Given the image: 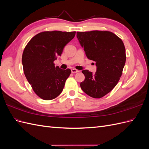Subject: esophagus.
<instances>
[{"instance_id": "obj_1", "label": "esophagus", "mask_w": 149, "mask_h": 149, "mask_svg": "<svg viewBox=\"0 0 149 149\" xmlns=\"http://www.w3.org/2000/svg\"><path fill=\"white\" fill-rule=\"evenodd\" d=\"M78 72H79V71H78V70L74 69V68H73V69H71V73H78Z\"/></svg>"}]
</instances>
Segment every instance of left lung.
<instances>
[{
    "label": "left lung",
    "mask_w": 149,
    "mask_h": 149,
    "mask_svg": "<svg viewBox=\"0 0 149 149\" xmlns=\"http://www.w3.org/2000/svg\"><path fill=\"white\" fill-rule=\"evenodd\" d=\"M77 38L88 59L96 61L95 73L83 70L81 88L88 96L101 98L111 91L123 74L126 55L123 42L109 31L77 32Z\"/></svg>",
    "instance_id": "left-lung-1"
}]
</instances>
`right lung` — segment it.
Instances as JSON below:
<instances>
[{
  "label": "right lung",
  "mask_w": 149,
  "mask_h": 149,
  "mask_svg": "<svg viewBox=\"0 0 149 149\" xmlns=\"http://www.w3.org/2000/svg\"><path fill=\"white\" fill-rule=\"evenodd\" d=\"M75 34L76 31H43L26 45L22 59L24 74L33 91L42 100H53L63 89L71 70L60 69L54 61Z\"/></svg>",
  "instance_id": "1"
}]
</instances>
